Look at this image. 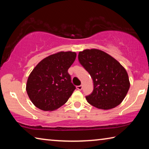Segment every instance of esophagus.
<instances>
[{
	"label": "esophagus",
	"mask_w": 149,
	"mask_h": 149,
	"mask_svg": "<svg viewBox=\"0 0 149 149\" xmlns=\"http://www.w3.org/2000/svg\"><path fill=\"white\" fill-rule=\"evenodd\" d=\"M76 88H77V89H78V90H81L83 87H82V85H78V86L76 87Z\"/></svg>",
	"instance_id": "esophagus-1"
}]
</instances>
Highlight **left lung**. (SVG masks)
<instances>
[{
  "mask_svg": "<svg viewBox=\"0 0 149 149\" xmlns=\"http://www.w3.org/2000/svg\"><path fill=\"white\" fill-rule=\"evenodd\" d=\"M78 60L93 81V92L85 97L87 102L102 110L112 109L119 105L130 87L127 73L120 63L96 49L79 52Z\"/></svg>",
  "mask_w": 149,
  "mask_h": 149,
  "instance_id": "1",
  "label": "left lung"
}]
</instances>
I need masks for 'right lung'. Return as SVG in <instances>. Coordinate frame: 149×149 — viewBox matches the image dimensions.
Masks as SVG:
<instances>
[{"label": "right lung", "mask_w": 149, "mask_h": 149, "mask_svg": "<svg viewBox=\"0 0 149 149\" xmlns=\"http://www.w3.org/2000/svg\"><path fill=\"white\" fill-rule=\"evenodd\" d=\"M75 58V52H58L42 60L33 70L26 91L37 108L52 111L68 101L75 89L68 72Z\"/></svg>", "instance_id": "right-lung-1"}]
</instances>
